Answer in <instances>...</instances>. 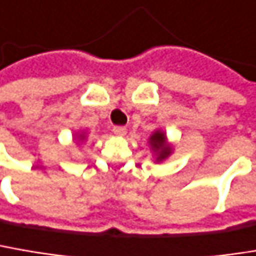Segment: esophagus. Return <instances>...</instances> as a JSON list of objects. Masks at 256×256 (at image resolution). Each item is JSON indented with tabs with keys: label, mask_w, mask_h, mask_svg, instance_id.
Returning <instances> with one entry per match:
<instances>
[{
	"label": "esophagus",
	"mask_w": 256,
	"mask_h": 256,
	"mask_svg": "<svg viewBox=\"0 0 256 256\" xmlns=\"http://www.w3.org/2000/svg\"><path fill=\"white\" fill-rule=\"evenodd\" d=\"M112 132H114V134H117V136H124L126 132H128V128H124V126H114V128H112Z\"/></svg>",
	"instance_id": "34e87169"
}]
</instances>
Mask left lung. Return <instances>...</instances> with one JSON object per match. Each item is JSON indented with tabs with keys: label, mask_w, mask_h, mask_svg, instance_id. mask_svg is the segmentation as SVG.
<instances>
[{
	"label": "left lung",
	"mask_w": 256,
	"mask_h": 256,
	"mask_svg": "<svg viewBox=\"0 0 256 256\" xmlns=\"http://www.w3.org/2000/svg\"><path fill=\"white\" fill-rule=\"evenodd\" d=\"M151 146L158 152V161L164 160L168 154H170V148L166 145V136L161 132H155L151 136Z\"/></svg>",
	"instance_id": "1"
}]
</instances>
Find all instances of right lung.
Returning a JSON list of instances; mask_svg holds the SVG:
<instances>
[{
	"instance_id": "add662e5",
	"label": "right lung",
	"mask_w": 256,
	"mask_h": 256,
	"mask_svg": "<svg viewBox=\"0 0 256 256\" xmlns=\"http://www.w3.org/2000/svg\"><path fill=\"white\" fill-rule=\"evenodd\" d=\"M80 138H83V136H80Z\"/></svg>"
}]
</instances>
